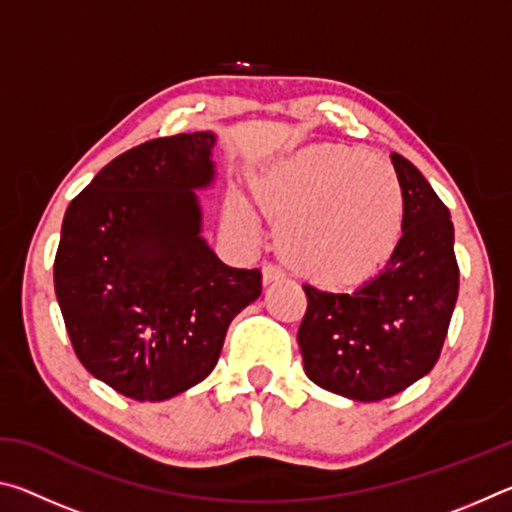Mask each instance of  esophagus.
Listing matches in <instances>:
<instances>
[{
  "instance_id": "1",
  "label": "esophagus",
  "mask_w": 512,
  "mask_h": 512,
  "mask_svg": "<svg viewBox=\"0 0 512 512\" xmlns=\"http://www.w3.org/2000/svg\"><path fill=\"white\" fill-rule=\"evenodd\" d=\"M262 275H264V282L271 284V282H277V280H284V268L277 266V264H264L262 268Z\"/></svg>"
}]
</instances>
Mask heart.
Wrapping results in <instances>:
<instances>
[{
  "label": "heart",
  "mask_w": 512,
  "mask_h": 512,
  "mask_svg": "<svg viewBox=\"0 0 512 512\" xmlns=\"http://www.w3.org/2000/svg\"><path fill=\"white\" fill-rule=\"evenodd\" d=\"M266 212L280 221L284 257L307 275L352 280L393 253L402 235L406 196L386 162L348 146H309L273 164L257 185ZM230 221L257 235L259 216L232 196Z\"/></svg>",
  "instance_id": "heart-1"
}]
</instances>
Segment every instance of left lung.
I'll return each instance as SVG.
<instances>
[{
	"instance_id": "left-lung-1",
	"label": "left lung",
	"mask_w": 512,
	"mask_h": 512,
	"mask_svg": "<svg viewBox=\"0 0 512 512\" xmlns=\"http://www.w3.org/2000/svg\"><path fill=\"white\" fill-rule=\"evenodd\" d=\"M402 180V237L381 271L350 291L305 284L298 329L307 377L329 393L379 402L436 366L458 298L454 225L427 178L391 155Z\"/></svg>"
}]
</instances>
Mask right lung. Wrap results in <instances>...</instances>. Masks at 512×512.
I'll return each mask as SVG.
<instances>
[{"mask_svg":"<svg viewBox=\"0 0 512 512\" xmlns=\"http://www.w3.org/2000/svg\"><path fill=\"white\" fill-rule=\"evenodd\" d=\"M212 133L121 153L69 203L54 287L85 370L162 402L214 370L225 332L262 293L259 268L225 266L201 237L194 189L214 180Z\"/></svg>","mask_w":512,"mask_h":512,"instance_id":"obj_1","label":"right lung"}]
</instances>
